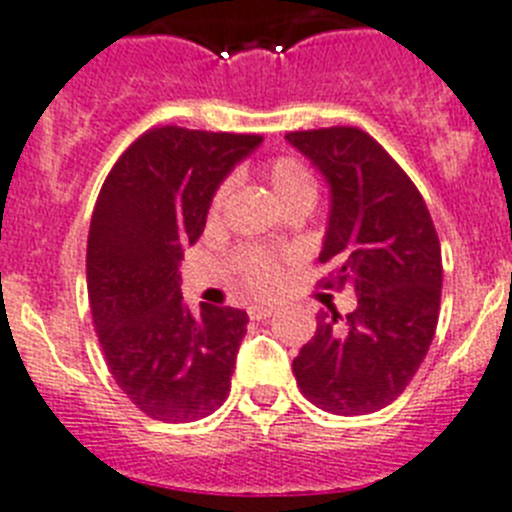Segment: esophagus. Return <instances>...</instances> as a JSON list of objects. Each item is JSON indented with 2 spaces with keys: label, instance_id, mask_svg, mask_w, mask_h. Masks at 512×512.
Wrapping results in <instances>:
<instances>
[{
  "label": "esophagus",
  "instance_id": "esophagus-1",
  "mask_svg": "<svg viewBox=\"0 0 512 512\" xmlns=\"http://www.w3.org/2000/svg\"><path fill=\"white\" fill-rule=\"evenodd\" d=\"M274 310H277L274 305H266V303L251 305V308H248V316H251L253 321H266V318H272Z\"/></svg>",
  "mask_w": 512,
  "mask_h": 512
}]
</instances>
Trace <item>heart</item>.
<instances>
[{"instance_id":"obj_1","label":"heart","mask_w":512,"mask_h":512,"mask_svg":"<svg viewBox=\"0 0 512 512\" xmlns=\"http://www.w3.org/2000/svg\"><path fill=\"white\" fill-rule=\"evenodd\" d=\"M264 176L282 207L290 202H298V199H316V178L308 170V165L303 160H298V157H277V160L266 165ZM227 194H230V183H222L220 189L214 191L209 212H220ZM235 266H238L243 285L251 292H256V295L272 292L279 285V279H282V259L269 251L246 248V251L238 253Z\"/></svg>"}]
</instances>
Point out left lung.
<instances>
[{
    "instance_id": "1",
    "label": "left lung",
    "mask_w": 512,
    "mask_h": 512,
    "mask_svg": "<svg viewBox=\"0 0 512 512\" xmlns=\"http://www.w3.org/2000/svg\"><path fill=\"white\" fill-rule=\"evenodd\" d=\"M285 139L329 183L318 256L331 266L326 287L349 285L357 295L347 318L318 313L316 336L292 360V373L323 412H378L409 386L435 336L443 290L438 233L412 178L368 131L331 126Z\"/></svg>"
}]
</instances>
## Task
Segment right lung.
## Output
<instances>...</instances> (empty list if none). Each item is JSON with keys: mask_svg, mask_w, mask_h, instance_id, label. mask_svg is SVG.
<instances>
[{"mask_svg": "<svg viewBox=\"0 0 512 512\" xmlns=\"http://www.w3.org/2000/svg\"><path fill=\"white\" fill-rule=\"evenodd\" d=\"M259 134L160 126L119 157L87 235V298L108 370L147 417L194 422L220 409L246 336L238 308L181 295L183 248L207 225L214 191Z\"/></svg>", "mask_w": 512, "mask_h": 512, "instance_id": "obj_1", "label": "right lung"}]
</instances>
